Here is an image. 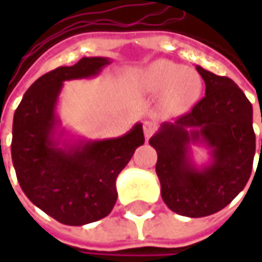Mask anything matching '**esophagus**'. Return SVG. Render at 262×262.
Returning a JSON list of instances; mask_svg holds the SVG:
<instances>
[{
  "label": "esophagus",
  "mask_w": 262,
  "mask_h": 262,
  "mask_svg": "<svg viewBox=\"0 0 262 262\" xmlns=\"http://www.w3.org/2000/svg\"><path fill=\"white\" fill-rule=\"evenodd\" d=\"M156 129V124L155 122H150V121H146L144 125H143V131H144V136H146V140H148L151 134L155 133Z\"/></svg>",
  "instance_id": "esophagus-1"
}]
</instances>
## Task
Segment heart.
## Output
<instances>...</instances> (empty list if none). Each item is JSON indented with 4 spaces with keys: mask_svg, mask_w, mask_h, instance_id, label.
<instances>
[{
    "mask_svg": "<svg viewBox=\"0 0 262 262\" xmlns=\"http://www.w3.org/2000/svg\"><path fill=\"white\" fill-rule=\"evenodd\" d=\"M140 87L150 93L167 92L170 100L189 105L201 93V78L194 70L157 59L140 74Z\"/></svg>",
    "mask_w": 262,
    "mask_h": 262,
    "instance_id": "1",
    "label": "heart"
}]
</instances>
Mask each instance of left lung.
Returning <instances> with one entry per match:
<instances>
[{"label": "left lung", "instance_id": "left-lung-1", "mask_svg": "<svg viewBox=\"0 0 262 262\" xmlns=\"http://www.w3.org/2000/svg\"><path fill=\"white\" fill-rule=\"evenodd\" d=\"M195 68L206 96L175 122H163L148 143L157 151L156 173L166 206L181 216L206 217L225 208L247 185L255 134L252 105L236 83ZM198 144L210 155L203 167L192 160L190 147Z\"/></svg>", "mask_w": 262, "mask_h": 262}]
</instances>
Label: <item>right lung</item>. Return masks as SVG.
<instances>
[{
	"mask_svg": "<svg viewBox=\"0 0 262 262\" xmlns=\"http://www.w3.org/2000/svg\"><path fill=\"white\" fill-rule=\"evenodd\" d=\"M111 64L105 56H84L58 67L27 89L13 119L11 159L26 196L62 225L83 226L106 217L115 206L116 178L137 147L143 125L103 140H70L56 115L64 81L97 76Z\"/></svg>",
	"mask_w": 262,
	"mask_h": 262,
	"instance_id": "1",
	"label": "right lung"
}]
</instances>
